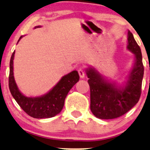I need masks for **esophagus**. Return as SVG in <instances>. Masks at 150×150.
I'll return each mask as SVG.
<instances>
[{
  "label": "esophagus",
  "instance_id": "esophagus-1",
  "mask_svg": "<svg viewBox=\"0 0 150 150\" xmlns=\"http://www.w3.org/2000/svg\"><path fill=\"white\" fill-rule=\"evenodd\" d=\"M78 74H79L80 77H81V78H84V77H85V72H84V70L83 69H78Z\"/></svg>",
  "mask_w": 150,
  "mask_h": 150
}]
</instances>
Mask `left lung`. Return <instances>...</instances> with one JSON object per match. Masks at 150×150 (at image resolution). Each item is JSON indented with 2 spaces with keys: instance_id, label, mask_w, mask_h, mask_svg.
<instances>
[{
  "instance_id": "obj_1",
  "label": "left lung",
  "mask_w": 150,
  "mask_h": 150,
  "mask_svg": "<svg viewBox=\"0 0 150 150\" xmlns=\"http://www.w3.org/2000/svg\"><path fill=\"white\" fill-rule=\"evenodd\" d=\"M128 50L135 55V63L124 87H118L104 80L93 68L86 70L90 86L91 110L99 119H114L128 112L139 100L142 93L144 65L140 47L130 31Z\"/></svg>"
}]
</instances>
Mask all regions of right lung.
<instances>
[{
  "label": "right lung",
  "mask_w": 150,
  "mask_h": 150,
  "mask_svg": "<svg viewBox=\"0 0 150 150\" xmlns=\"http://www.w3.org/2000/svg\"><path fill=\"white\" fill-rule=\"evenodd\" d=\"M40 28V26L35 27ZM22 36H21L18 42ZM15 51L12 54L10 60V71L8 86L11 93L21 108L34 118H48L57 115L62 110L64 100L68 92L79 81V75L76 70L64 75L59 83L46 94L38 97H27L18 89L13 78V60Z\"/></svg>",
  "instance_id": "right-lung-1"
}]
</instances>
